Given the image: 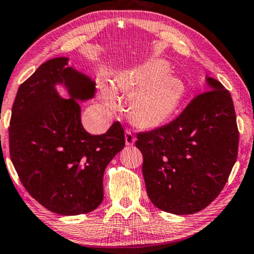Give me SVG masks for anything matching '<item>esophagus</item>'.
Listing matches in <instances>:
<instances>
[{
    "label": "esophagus",
    "instance_id": "34e87169",
    "mask_svg": "<svg viewBox=\"0 0 254 254\" xmlns=\"http://www.w3.org/2000/svg\"><path fill=\"white\" fill-rule=\"evenodd\" d=\"M134 142H136V136H134L130 130L125 131V143H127V146L133 145Z\"/></svg>",
    "mask_w": 254,
    "mask_h": 254
}]
</instances>
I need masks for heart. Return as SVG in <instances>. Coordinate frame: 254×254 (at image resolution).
I'll use <instances>...</instances> for the list:
<instances>
[{"label": "heart", "instance_id": "obj_1", "mask_svg": "<svg viewBox=\"0 0 254 254\" xmlns=\"http://www.w3.org/2000/svg\"><path fill=\"white\" fill-rule=\"evenodd\" d=\"M169 71V64L163 60H151L123 70L115 77L112 85L101 83L99 101L115 109L118 105L117 94L133 91L129 103L130 117L142 127H157L172 116L185 95L184 83Z\"/></svg>", "mask_w": 254, "mask_h": 254}]
</instances>
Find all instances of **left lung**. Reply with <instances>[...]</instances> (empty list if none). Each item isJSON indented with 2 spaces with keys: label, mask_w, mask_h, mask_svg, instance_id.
<instances>
[{
  "label": "left lung",
  "mask_w": 254,
  "mask_h": 254,
  "mask_svg": "<svg viewBox=\"0 0 254 254\" xmlns=\"http://www.w3.org/2000/svg\"><path fill=\"white\" fill-rule=\"evenodd\" d=\"M208 91L165 127L137 134L146 192L173 214L201 211L225 186L238 155L239 132L231 94L206 77Z\"/></svg>",
  "instance_id": "obj_1"
}]
</instances>
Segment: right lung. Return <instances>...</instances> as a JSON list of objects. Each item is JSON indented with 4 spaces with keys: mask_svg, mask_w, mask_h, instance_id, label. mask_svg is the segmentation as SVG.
Instances as JSON below:
<instances>
[{
    "mask_svg": "<svg viewBox=\"0 0 254 254\" xmlns=\"http://www.w3.org/2000/svg\"><path fill=\"white\" fill-rule=\"evenodd\" d=\"M68 57L41 64L17 90L9 147L22 184L42 206L63 216L88 213L103 200V176L125 145L118 122L103 134H90L78 102L91 99L95 81L68 65ZM69 96L63 99L56 86Z\"/></svg>",
    "mask_w": 254,
    "mask_h": 254,
    "instance_id": "add662e5",
    "label": "right lung"
}]
</instances>
